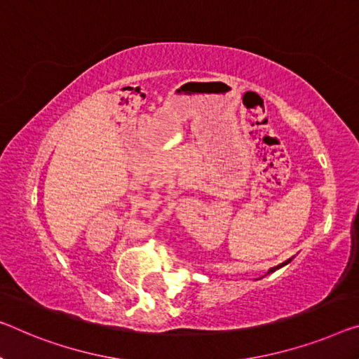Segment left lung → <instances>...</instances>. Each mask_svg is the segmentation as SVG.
Listing matches in <instances>:
<instances>
[{"label":"left lung","mask_w":359,"mask_h":359,"mask_svg":"<svg viewBox=\"0 0 359 359\" xmlns=\"http://www.w3.org/2000/svg\"><path fill=\"white\" fill-rule=\"evenodd\" d=\"M292 260V258H289V260L287 262H284V263H280V264H278V266H274V268H271V269H269V271L268 273H273V271H276V269H279L280 266H284V264H287L289 262Z\"/></svg>","instance_id":"left-lung-1"}]
</instances>
